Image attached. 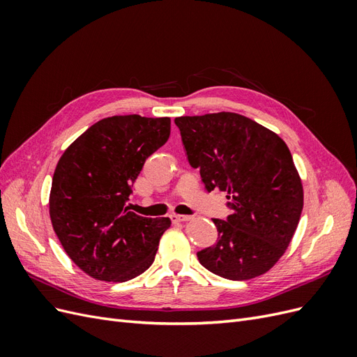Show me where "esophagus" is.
<instances>
[{"mask_svg":"<svg viewBox=\"0 0 357 357\" xmlns=\"http://www.w3.org/2000/svg\"><path fill=\"white\" fill-rule=\"evenodd\" d=\"M192 218L190 215H185V214H171V220L172 222H188Z\"/></svg>","mask_w":357,"mask_h":357,"instance_id":"obj_1","label":"esophagus"}]
</instances>
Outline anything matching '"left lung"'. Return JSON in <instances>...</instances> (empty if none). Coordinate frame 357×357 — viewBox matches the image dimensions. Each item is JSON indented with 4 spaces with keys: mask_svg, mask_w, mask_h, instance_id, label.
<instances>
[{
    "mask_svg": "<svg viewBox=\"0 0 357 357\" xmlns=\"http://www.w3.org/2000/svg\"><path fill=\"white\" fill-rule=\"evenodd\" d=\"M189 164L208 192H226V220L213 219L218 241L198 252L199 264L228 280H248L273 268L301 219L304 192L286 143L236 113L181 116Z\"/></svg>",
    "mask_w": 357,
    "mask_h": 357,
    "instance_id": "left-lung-1",
    "label": "left lung"
}]
</instances>
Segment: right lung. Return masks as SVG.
Listing matches in <instances>:
<instances>
[{"instance_id":"obj_1","label":"right lung","mask_w":357,"mask_h":357,"mask_svg":"<svg viewBox=\"0 0 357 357\" xmlns=\"http://www.w3.org/2000/svg\"><path fill=\"white\" fill-rule=\"evenodd\" d=\"M169 131V117H107L61 156L50 220L63 250L91 277L123 283L153 264L171 220L143 218L126 202L146 159L167 143Z\"/></svg>"}]
</instances>
